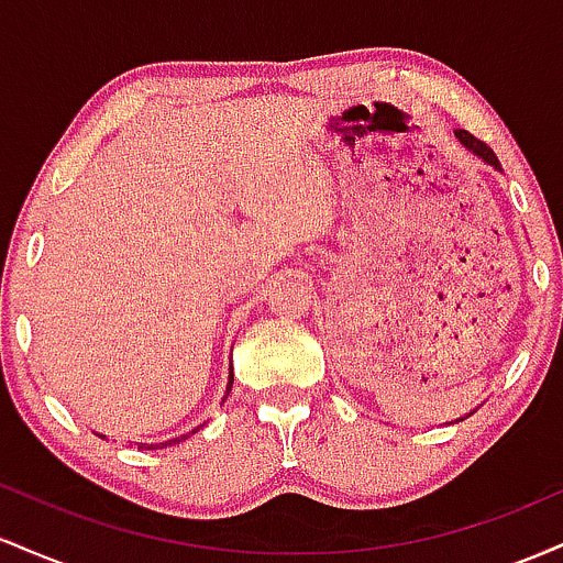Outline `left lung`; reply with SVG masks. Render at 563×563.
<instances>
[{"label": "left lung", "mask_w": 563, "mask_h": 563, "mask_svg": "<svg viewBox=\"0 0 563 563\" xmlns=\"http://www.w3.org/2000/svg\"><path fill=\"white\" fill-rule=\"evenodd\" d=\"M455 140L461 142L463 147H466L471 156H476L479 161H484V164H487V166H493L495 172H503V169H500V161H497L495 153L489 151V147L484 145L482 140H476L474 134H468L466 129H455ZM468 416H471V412H468ZM468 416H466V418H468ZM457 421H463V418H457Z\"/></svg>", "instance_id": "8db88e82"}]
</instances>
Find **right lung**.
I'll list each match as a JSON object with an SVG mask.
<instances>
[{"instance_id":"1","label":"right lung","mask_w":563,"mask_h":563,"mask_svg":"<svg viewBox=\"0 0 563 563\" xmlns=\"http://www.w3.org/2000/svg\"><path fill=\"white\" fill-rule=\"evenodd\" d=\"M230 389H232V365H230V378H228V391H224V399H228ZM224 399H222V402H224ZM200 426H206V423H200ZM200 426H198V429H200ZM198 429L187 431V434H196ZM187 434L172 437V439H166V442H134V444H137V450H161V448H166V444H179V442H183V439H185ZM97 437H100V439H106V434H97Z\"/></svg>"}]
</instances>
